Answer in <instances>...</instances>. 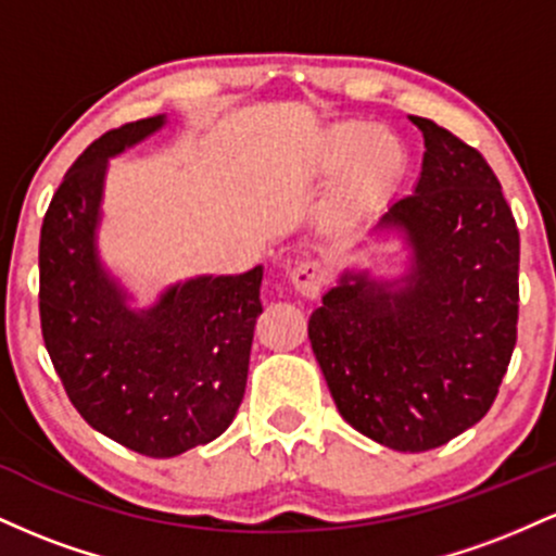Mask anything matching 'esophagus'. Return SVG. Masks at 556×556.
I'll list each match as a JSON object with an SVG mask.
<instances>
[{
	"label": "esophagus",
	"mask_w": 556,
	"mask_h": 556,
	"mask_svg": "<svg viewBox=\"0 0 556 556\" xmlns=\"http://www.w3.org/2000/svg\"><path fill=\"white\" fill-rule=\"evenodd\" d=\"M290 282L300 298L314 300L324 290V285H327V269L318 261L305 258L290 269Z\"/></svg>",
	"instance_id": "34e87169"
}]
</instances>
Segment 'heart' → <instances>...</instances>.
<instances>
[{
  "label": "heart",
  "instance_id": "b5f03b06",
  "mask_svg": "<svg viewBox=\"0 0 556 556\" xmlns=\"http://www.w3.org/2000/svg\"><path fill=\"white\" fill-rule=\"evenodd\" d=\"M400 167V140L384 127L363 123L329 127L305 156V175L311 180L334 175L324 203V219L334 229L355 225L374 212L397 180Z\"/></svg>",
  "mask_w": 556,
  "mask_h": 556
}]
</instances>
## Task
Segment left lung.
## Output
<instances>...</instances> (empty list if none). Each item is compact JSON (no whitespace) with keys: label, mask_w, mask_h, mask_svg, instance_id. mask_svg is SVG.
I'll return each mask as SVG.
<instances>
[{"label":"left lung","mask_w":556,"mask_h":556,"mask_svg":"<svg viewBox=\"0 0 556 556\" xmlns=\"http://www.w3.org/2000/svg\"><path fill=\"white\" fill-rule=\"evenodd\" d=\"M416 190L381 216L410 251L400 279L344 271L308 340L340 416L363 437L426 452L489 413L518 340L520 235L473 146L426 117Z\"/></svg>","instance_id":"left-lung-1"}]
</instances>
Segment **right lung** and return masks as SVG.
I'll return each instance as SVG.
<instances>
[{
  "instance_id": "obj_1",
  "label": "right lung",
  "mask_w": 556,
  "mask_h": 556,
  "mask_svg": "<svg viewBox=\"0 0 556 556\" xmlns=\"http://www.w3.org/2000/svg\"><path fill=\"white\" fill-rule=\"evenodd\" d=\"M164 114L93 140L49 203L38 245L41 334L88 426L146 457L208 444L232 424L248 381L264 266L172 285L151 308L101 266L96 229L110 159L164 127Z\"/></svg>"
}]
</instances>
